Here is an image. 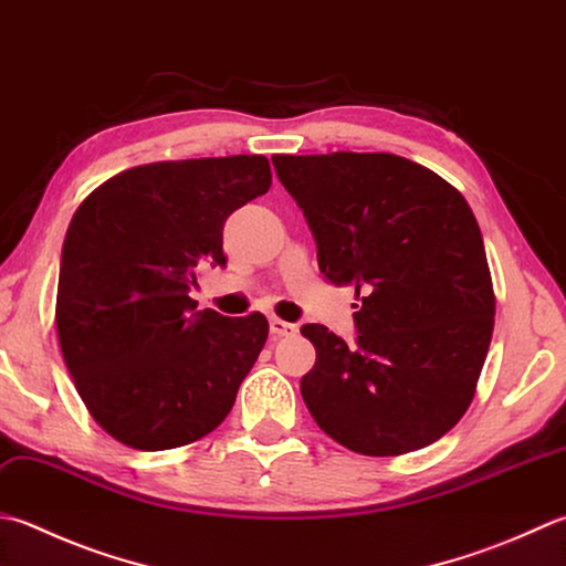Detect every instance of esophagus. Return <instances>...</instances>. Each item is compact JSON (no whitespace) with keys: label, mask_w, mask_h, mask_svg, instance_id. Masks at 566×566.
I'll list each match as a JSON object with an SVG mask.
<instances>
[{"label":"esophagus","mask_w":566,"mask_h":566,"mask_svg":"<svg viewBox=\"0 0 566 566\" xmlns=\"http://www.w3.org/2000/svg\"><path fill=\"white\" fill-rule=\"evenodd\" d=\"M270 331H272V336L282 338V336H294V334H296V326L290 324V321L272 316V318H270Z\"/></svg>","instance_id":"obj_1"}]
</instances>
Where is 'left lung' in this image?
Masks as SVG:
<instances>
[{
    "mask_svg": "<svg viewBox=\"0 0 566 566\" xmlns=\"http://www.w3.org/2000/svg\"><path fill=\"white\" fill-rule=\"evenodd\" d=\"M316 240L318 270L360 298L353 346L302 326L316 363L302 397L316 424L356 453L434 444L467 412L493 336L489 260L457 188L395 154H274Z\"/></svg>",
    "mask_w": 566,
    "mask_h": 566,
    "instance_id": "1",
    "label": "left lung"
}]
</instances>
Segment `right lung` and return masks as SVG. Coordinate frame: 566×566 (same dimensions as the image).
Returning <instances> with one entry per match:
<instances>
[{"label":"right lung","mask_w":566,"mask_h":566,"mask_svg":"<svg viewBox=\"0 0 566 566\" xmlns=\"http://www.w3.org/2000/svg\"><path fill=\"white\" fill-rule=\"evenodd\" d=\"M260 154L127 169L77 206L61 252L55 326L87 412L125 447L210 434L268 340V318L198 312V268L226 264L232 210L268 193Z\"/></svg>","instance_id":"obj_1"}]
</instances>
